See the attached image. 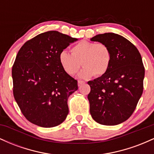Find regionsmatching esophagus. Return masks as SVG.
<instances>
[{"mask_svg": "<svg viewBox=\"0 0 154 154\" xmlns=\"http://www.w3.org/2000/svg\"><path fill=\"white\" fill-rule=\"evenodd\" d=\"M82 84H85V82H84V81H82V80H78V86L82 85Z\"/></svg>", "mask_w": 154, "mask_h": 154, "instance_id": "1", "label": "esophagus"}]
</instances>
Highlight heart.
<instances>
[{
    "label": "heart",
    "mask_w": 154,
    "mask_h": 154,
    "mask_svg": "<svg viewBox=\"0 0 154 154\" xmlns=\"http://www.w3.org/2000/svg\"><path fill=\"white\" fill-rule=\"evenodd\" d=\"M71 53L61 51L59 58L63 71L69 75H75L81 63L84 68L79 76L84 79L91 78L93 75L100 77L105 75L110 66L111 51L103 43L82 40L72 46Z\"/></svg>",
    "instance_id": "1"
}]
</instances>
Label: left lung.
Segmentation results:
<instances>
[{"label": "left lung", "instance_id": "obj_1", "mask_svg": "<svg viewBox=\"0 0 154 154\" xmlns=\"http://www.w3.org/2000/svg\"><path fill=\"white\" fill-rule=\"evenodd\" d=\"M91 41L105 44L111 51L109 70L89 81L90 112L100 125H116L130 117L143 91L145 69L138 50L131 42L112 32L97 35Z\"/></svg>", "mask_w": 154, "mask_h": 154}]
</instances>
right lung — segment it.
Instances as JSON below:
<instances>
[{"label": "right lung", "mask_w": 154, "mask_h": 154, "mask_svg": "<svg viewBox=\"0 0 154 154\" xmlns=\"http://www.w3.org/2000/svg\"><path fill=\"white\" fill-rule=\"evenodd\" d=\"M77 38L48 31L26 41L12 67L13 93L29 122L53 128L66 119L69 97L78 89L77 81L63 71L59 54Z\"/></svg>", "instance_id": "1"}]
</instances>
